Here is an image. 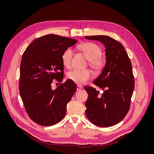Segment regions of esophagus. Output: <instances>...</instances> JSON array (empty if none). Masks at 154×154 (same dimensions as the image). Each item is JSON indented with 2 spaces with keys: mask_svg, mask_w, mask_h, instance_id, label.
<instances>
[{
  "mask_svg": "<svg viewBox=\"0 0 154 154\" xmlns=\"http://www.w3.org/2000/svg\"><path fill=\"white\" fill-rule=\"evenodd\" d=\"M81 89H82V87L80 85H78L77 86V91H80Z\"/></svg>",
  "mask_w": 154,
  "mask_h": 154,
  "instance_id": "esophagus-1",
  "label": "esophagus"
}]
</instances>
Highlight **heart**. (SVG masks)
Instances as JSON below:
<instances>
[{
  "label": "heart",
  "mask_w": 154,
  "mask_h": 154,
  "mask_svg": "<svg viewBox=\"0 0 154 154\" xmlns=\"http://www.w3.org/2000/svg\"><path fill=\"white\" fill-rule=\"evenodd\" d=\"M80 49L89 60V65L94 71H101L105 66V60L101 57V49L96 44L88 42L80 45ZM72 58V49L67 48L62 56V61L63 66L70 68L71 67ZM68 78L78 85H82L92 78V73L88 69H74L70 71L67 75Z\"/></svg>",
  "instance_id": "heart-1"
}]
</instances>
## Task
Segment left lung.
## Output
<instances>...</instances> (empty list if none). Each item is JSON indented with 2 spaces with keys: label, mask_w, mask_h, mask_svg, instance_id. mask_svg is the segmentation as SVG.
Wrapping results in <instances>:
<instances>
[{
  "label": "left lung",
  "mask_w": 154,
  "mask_h": 154,
  "mask_svg": "<svg viewBox=\"0 0 154 154\" xmlns=\"http://www.w3.org/2000/svg\"><path fill=\"white\" fill-rule=\"evenodd\" d=\"M85 38L103 44L106 57L104 68L93 82L103 92L100 94L94 88L85 87L88 93L85 114L94 125L111 127L120 122L130 108L134 89L132 64L123 45L111 37L96 35Z\"/></svg>",
  "instance_id": "left-lung-1"
}]
</instances>
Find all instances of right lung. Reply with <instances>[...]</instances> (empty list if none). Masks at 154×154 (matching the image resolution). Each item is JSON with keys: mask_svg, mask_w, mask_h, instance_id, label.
I'll return each instance as SVG.
<instances>
[{"mask_svg": "<svg viewBox=\"0 0 154 154\" xmlns=\"http://www.w3.org/2000/svg\"><path fill=\"white\" fill-rule=\"evenodd\" d=\"M77 42L67 37L47 35L32 41L23 54L20 94L27 114L36 123L51 126L65 117L76 85L67 80L54 90L51 83L54 79L62 82V54Z\"/></svg>", "mask_w": 154, "mask_h": 154, "instance_id": "1", "label": "right lung"}]
</instances>
